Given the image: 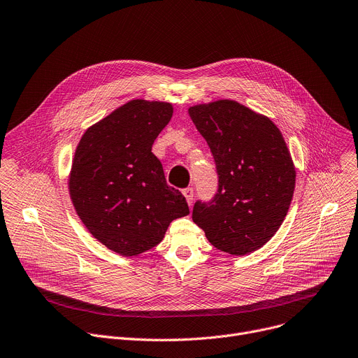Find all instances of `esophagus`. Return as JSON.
Wrapping results in <instances>:
<instances>
[{"mask_svg": "<svg viewBox=\"0 0 358 358\" xmlns=\"http://www.w3.org/2000/svg\"><path fill=\"white\" fill-rule=\"evenodd\" d=\"M182 194H184V197H185L187 203L191 206V204H192V200H194V189H192L191 187H187V188L182 189Z\"/></svg>", "mask_w": 358, "mask_h": 358, "instance_id": "34e87169", "label": "esophagus"}]
</instances>
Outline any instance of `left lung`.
Segmentation results:
<instances>
[{
	"mask_svg": "<svg viewBox=\"0 0 358 358\" xmlns=\"http://www.w3.org/2000/svg\"><path fill=\"white\" fill-rule=\"evenodd\" d=\"M188 114L218 176L217 192L210 201H196L192 221L221 251L258 250L280 229L294 194L296 169L280 129L231 100L191 107Z\"/></svg>",
	"mask_w": 358,
	"mask_h": 358,
	"instance_id": "left-lung-1",
	"label": "left lung"
}]
</instances>
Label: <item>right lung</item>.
Here are the masks:
<instances>
[{
  "instance_id": "add662e5",
  "label": "right lung",
  "mask_w": 358,
  "mask_h": 358,
  "mask_svg": "<svg viewBox=\"0 0 358 358\" xmlns=\"http://www.w3.org/2000/svg\"><path fill=\"white\" fill-rule=\"evenodd\" d=\"M171 117L169 103L133 100L90 127L76 150L70 176L76 211L96 240L121 255L155 247L173 220L189 214L151 152Z\"/></svg>"
}]
</instances>
